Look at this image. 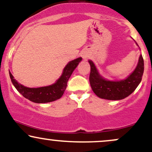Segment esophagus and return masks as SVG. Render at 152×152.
Listing matches in <instances>:
<instances>
[{
  "mask_svg": "<svg viewBox=\"0 0 152 152\" xmlns=\"http://www.w3.org/2000/svg\"><path fill=\"white\" fill-rule=\"evenodd\" d=\"M83 58L86 59V58H87V55H83Z\"/></svg>",
  "mask_w": 152,
  "mask_h": 152,
  "instance_id": "obj_1",
  "label": "esophagus"
}]
</instances>
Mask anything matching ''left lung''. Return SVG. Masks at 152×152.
Segmentation results:
<instances>
[{
	"label": "left lung",
	"instance_id": "obj_1",
	"mask_svg": "<svg viewBox=\"0 0 152 152\" xmlns=\"http://www.w3.org/2000/svg\"><path fill=\"white\" fill-rule=\"evenodd\" d=\"M136 44L138 46L137 43ZM88 63L91 66L89 81L92 90L99 98L107 100H121L129 96L139 86L144 74V59L142 54L135 69L124 79H106L100 74L91 60H88Z\"/></svg>",
	"mask_w": 152,
	"mask_h": 152
}]
</instances>
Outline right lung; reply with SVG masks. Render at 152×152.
Wrapping results in <instances>:
<instances>
[{"mask_svg":"<svg viewBox=\"0 0 152 152\" xmlns=\"http://www.w3.org/2000/svg\"><path fill=\"white\" fill-rule=\"evenodd\" d=\"M82 61L81 57L71 61L64 67L61 76L53 84L49 86L38 87V88H29L20 84L13 77L9 71L10 78L13 86L17 91L26 99L31 102L37 104H45L54 102L61 98L65 91L67 82L71 77L73 71L75 70L80 62Z\"/></svg>","mask_w":152,"mask_h":152,"instance_id":"obj_1","label":"right lung"}]
</instances>
